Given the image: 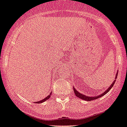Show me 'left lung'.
I'll return each mask as SVG.
<instances>
[{
  "label": "left lung",
  "instance_id": "8db88e82",
  "mask_svg": "<svg viewBox=\"0 0 127 127\" xmlns=\"http://www.w3.org/2000/svg\"><path fill=\"white\" fill-rule=\"evenodd\" d=\"M117 74H118V73L116 74V76H115V79H116L117 77ZM115 80H114V81H113L112 83V85H110V86H109V88H108L107 90L106 91H105V92H104L103 93L101 94V95H99V96H95V97H88V96H85V95H82V94H81V93H79V92H78V91H76V90H75V89L74 88H73V91H74V93H75V95H76V96H77V97H79V98L81 99H83V100H85V101H93V100L97 99L99 98V97H102V96H103L104 95H106L107 93L109 92V91L110 90V89H111L112 88V86H114V83H115Z\"/></svg>",
  "mask_w": 127,
  "mask_h": 127
}]
</instances>
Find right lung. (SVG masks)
Masks as SVG:
<instances>
[{"label": "right lung", "instance_id": "right-lung-1", "mask_svg": "<svg viewBox=\"0 0 127 127\" xmlns=\"http://www.w3.org/2000/svg\"><path fill=\"white\" fill-rule=\"evenodd\" d=\"M51 93L50 94V95H49V96H47V97H46V98L43 99H42V100H41V101H38V102H35V103H42V102H44L45 101H46V100H47V99H49L50 97H51Z\"/></svg>", "mask_w": 127, "mask_h": 127}]
</instances>
